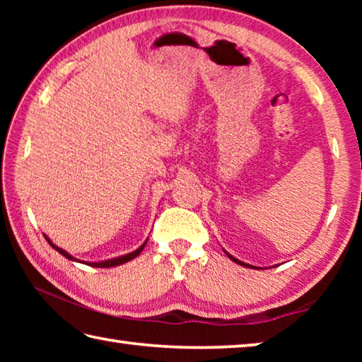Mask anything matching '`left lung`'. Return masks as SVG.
<instances>
[{
    "label": "left lung",
    "instance_id": "1",
    "mask_svg": "<svg viewBox=\"0 0 362 362\" xmlns=\"http://www.w3.org/2000/svg\"><path fill=\"white\" fill-rule=\"evenodd\" d=\"M223 252H225L226 255H228V259H231L233 262H235V263H238V265H241V267H246V268H257V269H259V267L249 265V263H244V262H241V260H238V259H236V257H233L231 254H228V252H226V250H225V249H223Z\"/></svg>",
    "mask_w": 362,
    "mask_h": 362
}]
</instances>
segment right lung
<instances>
[{"instance_id":"right-lung-1","label":"right lung","mask_w":362,"mask_h":362,"mask_svg":"<svg viewBox=\"0 0 362 362\" xmlns=\"http://www.w3.org/2000/svg\"><path fill=\"white\" fill-rule=\"evenodd\" d=\"M45 238H46V241H47L49 244H51V246H52L54 249H56L59 254H62V255L65 257V259H69V260H71V262H81V263H84V265H90V267H94V268H112V267H118V265H122V263H126V262H129V260H132V259H136V257L144 250L146 241H148V240H146L139 249L132 250V252L126 254V255L115 257V259H108V260H102V262H84V260H78L76 257L70 255L69 252H66V250H64V249H60L59 246H56V244H54L51 240H49V238H47L46 235H45Z\"/></svg>"}]
</instances>
